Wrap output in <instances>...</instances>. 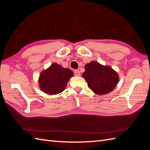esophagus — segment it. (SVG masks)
<instances>
[{
  "instance_id": "esophagus-1",
  "label": "esophagus",
  "mask_w": 150,
  "mask_h": 150,
  "mask_svg": "<svg viewBox=\"0 0 150 150\" xmlns=\"http://www.w3.org/2000/svg\"><path fill=\"white\" fill-rule=\"evenodd\" d=\"M74 76H79L81 75V73L79 71V70H75L74 71Z\"/></svg>"
}]
</instances>
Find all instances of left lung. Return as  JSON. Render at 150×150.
<instances>
[{
    "label": "left lung",
    "mask_w": 150,
    "mask_h": 150,
    "mask_svg": "<svg viewBox=\"0 0 150 150\" xmlns=\"http://www.w3.org/2000/svg\"><path fill=\"white\" fill-rule=\"evenodd\" d=\"M82 76L87 81L90 89L98 95L110 93L119 82V76L111 66L91 61L84 66Z\"/></svg>",
    "instance_id": "obj_1"
}]
</instances>
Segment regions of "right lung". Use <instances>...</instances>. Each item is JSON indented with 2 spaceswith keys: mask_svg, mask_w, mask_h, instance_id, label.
<instances>
[{
  "mask_svg": "<svg viewBox=\"0 0 150 150\" xmlns=\"http://www.w3.org/2000/svg\"><path fill=\"white\" fill-rule=\"evenodd\" d=\"M74 73L68 68L52 63L46 69L40 72L38 83L40 89L50 95L61 93L66 88L67 84Z\"/></svg>",
  "mask_w": 150,
  "mask_h": 150,
  "instance_id": "obj_1",
  "label": "right lung"
}]
</instances>
